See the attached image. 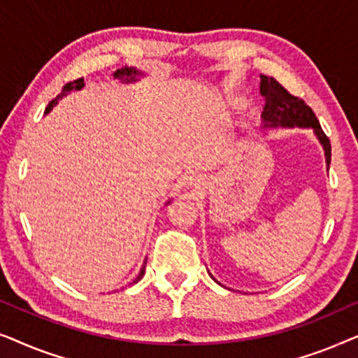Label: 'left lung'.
I'll return each instance as SVG.
<instances>
[{"mask_svg":"<svg viewBox=\"0 0 358 358\" xmlns=\"http://www.w3.org/2000/svg\"><path fill=\"white\" fill-rule=\"evenodd\" d=\"M261 94L266 97V106L262 110L264 129H277V127H301L313 129L320 143L324 148L327 168L331 164V141L322 131L315 112L301 97L288 92L275 78L261 75Z\"/></svg>","mask_w":358,"mask_h":358,"instance_id":"1","label":"left lung"}]
</instances>
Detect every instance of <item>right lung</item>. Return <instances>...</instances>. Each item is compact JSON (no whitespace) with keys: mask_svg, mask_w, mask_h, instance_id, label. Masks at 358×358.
I'll return each instance as SVG.
<instances>
[{"mask_svg":"<svg viewBox=\"0 0 358 358\" xmlns=\"http://www.w3.org/2000/svg\"><path fill=\"white\" fill-rule=\"evenodd\" d=\"M138 76H143V73L138 71V70H135V68H127V66H125V68H120V70H117V71L114 73V78H117V80H120L122 83H134V81H138ZM83 86H85V80H83V78H80V80H75V81L66 83V85L63 86V90H62L60 94H58L53 101L48 102V106H47V109H45V114H48V112L52 110V107L57 104L58 99H62L63 96H66L68 92L73 91V90L80 91ZM168 203H169V202H166V205H168ZM145 264H146V261H145ZM143 273H145V266L141 267L138 277L135 278L134 283L138 282L140 278L143 277Z\"/></svg>","mask_w":358,"mask_h":358,"instance_id":"1","label":"right lung"}]
</instances>
